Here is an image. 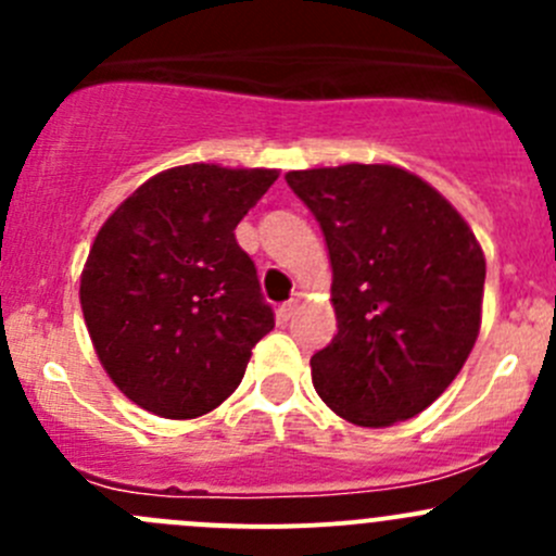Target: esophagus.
Segmentation results:
<instances>
[{
  "label": "esophagus",
  "mask_w": 556,
  "mask_h": 556,
  "mask_svg": "<svg viewBox=\"0 0 556 556\" xmlns=\"http://www.w3.org/2000/svg\"><path fill=\"white\" fill-rule=\"evenodd\" d=\"M295 309H299V301L290 299L288 304H282V306H279V309H277V319H279V323H288V319L295 314Z\"/></svg>",
  "instance_id": "obj_1"
}]
</instances>
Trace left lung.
I'll return each mask as SVG.
<instances>
[{
  "instance_id": "obj_1",
  "label": "left lung",
  "mask_w": 556,
  "mask_h": 556,
  "mask_svg": "<svg viewBox=\"0 0 556 556\" xmlns=\"http://www.w3.org/2000/svg\"><path fill=\"white\" fill-rule=\"evenodd\" d=\"M328 244L336 336L312 357L330 412L361 428L417 417L454 382L481 328L486 261L465 217L395 164L285 174Z\"/></svg>"
}]
</instances>
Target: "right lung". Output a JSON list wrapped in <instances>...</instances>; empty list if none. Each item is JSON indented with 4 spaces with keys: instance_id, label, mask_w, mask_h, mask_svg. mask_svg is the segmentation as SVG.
<instances>
[{
    "instance_id": "add662e5",
    "label": "right lung",
    "mask_w": 556,
    "mask_h": 556,
    "mask_svg": "<svg viewBox=\"0 0 556 556\" xmlns=\"http://www.w3.org/2000/svg\"><path fill=\"white\" fill-rule=\"evenodd\" d=\"M277 177L174 166L99 228L80 274L83 317L106 377L144 412L193 419L220 406L274 328L233 231Z\"/></svg>"
}]
</instances>
